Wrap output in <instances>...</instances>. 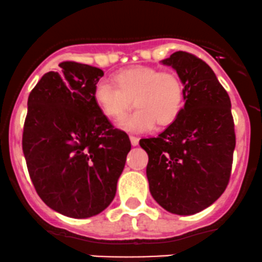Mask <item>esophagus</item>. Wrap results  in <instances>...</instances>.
I'll return each mask as SVG.
<instances>
[{
	"mask_svg": "<svg viewBox=\"0 0 262 262\" xmlns=\"http://www.w3.org/2000/svg\"><path fill=\"white\" fill-rule=\"evenodd\" d=\"M130 141H131L132 146H137V145H139L140 139H139V137H136V136H130Z\"/></svg>",
	"mask_w": 262,
	"mask_h": 262,
	"instance_id": "esophagus-1",
	"label": "esophagus"
}]
</instances>
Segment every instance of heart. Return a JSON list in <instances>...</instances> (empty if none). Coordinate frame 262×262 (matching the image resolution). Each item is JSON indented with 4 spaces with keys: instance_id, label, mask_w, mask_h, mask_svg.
<instances>
[{
    "instance_id": "heart-1",
    "label": "heart",
    "mask_w": 262,
    "mask_h": 262,
    "mask_svg": "<svg viewBox=\"0 0 262 262\" xmlns=\"http://www.w3.org/2000/svg\"><path fill=\"white\" fill-rule=\"evenodd\" d=\"M115 82H97L93 99L99 111L111 120L122 117L134 99L136 110L118 123L122 130L146 132L156 122L168 126L182 111L184 84L175 72L135 66L116 73Z\"/></svg>"
}]
</instances>
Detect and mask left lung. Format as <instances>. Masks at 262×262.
I'll use <instances>...</instances> for the list:
<instances>
[{"label": "left lung", "instance_id": "left-lung-1", "mask_svg": "<svg viewBox=\"0 0 262 262\" xmlns=\"http://www.w3.org/2000/svg\"><path fill=\"white\" fill-rule=\"evenodd\" d=\"M184 84V107L158 137L142 139L152 198L190 215L214 203L228 184L236 146L231 99L211 67L185 51L161 60Z\"/></svg>", "mask_w": 262, "mask_h": 262}]
</instances>
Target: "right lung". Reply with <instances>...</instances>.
<instances>
[{
    "mask_svg": "<svg viewBox=\"0 0 262 262\" xmlns=\"http://www.w3.org/2000/svg\"><path fill=\"white\" fill-rule=\"evenodd\" d=\"M59 67L29 96L23 151L48 207L67 217H93L115 198L131 142L93 99L103 71L75 61Z\"/></svg>",
    "mask_w": 262,
    "mask_h": 262,
    "instance_id": "1",
    "label": "right lung"
}]
</instances>
